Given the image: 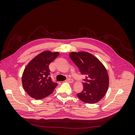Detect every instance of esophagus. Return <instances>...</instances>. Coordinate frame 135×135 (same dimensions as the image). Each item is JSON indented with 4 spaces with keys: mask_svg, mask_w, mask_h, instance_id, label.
<instances>
[{
    "mask_svg": "<svg viewBox=\"0 0 135 135\" xmlns=\"http://www.w3.org/2000/svg\"><path fill=\"white\" fill-rule=\"evenodd\" d=\"M65 81H66V82H68V83H73V80L71 79H70V78H68L66 80H65Z\"/></svg>",
    "mask_w": 135,
    "mask_h": 135,
    "instance_id": "obj_1",
    "label": "esophagus"
}]
</instances>
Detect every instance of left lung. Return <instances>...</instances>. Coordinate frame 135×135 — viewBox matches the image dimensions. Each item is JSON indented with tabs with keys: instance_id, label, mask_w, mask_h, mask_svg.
<instances>
[{
	"instance_id": "8db88e82",
	"label": "left lung",
	"mask_w": 135,
	"mask_h": 135,
	"mask_svg": "<svg viewBox=\"0 0 135 135\" xmlns=\"http://www.w3.org/2000/svg\"><path fill=\"white\" fill-rule=\"evenodd\" d=\"M70 58L79 69L83 79V89L76 94L84 103L95 104L100 101L109 87V76L105 66L96 57L85 52H71Z\"/></svg>"
}]
</instances>
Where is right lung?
<instances>
[{"instance_id": "right-lung-1", "label": "right lung", "mask_w": 135, "mask_h": 135, "mask_svg": "<svg viewBox=\"0 0 135 135\" xmlns=\"http://www.w3.org/2000/svg\"><path fill=\"white\" fill-rule=\"evenodd\" d=\"M59 52L44 51L32 59L23 71V88L30 96L40 100L50 95L57 83L52 81L48 66L57 57Z\"/></svg>"}]
</instances>
